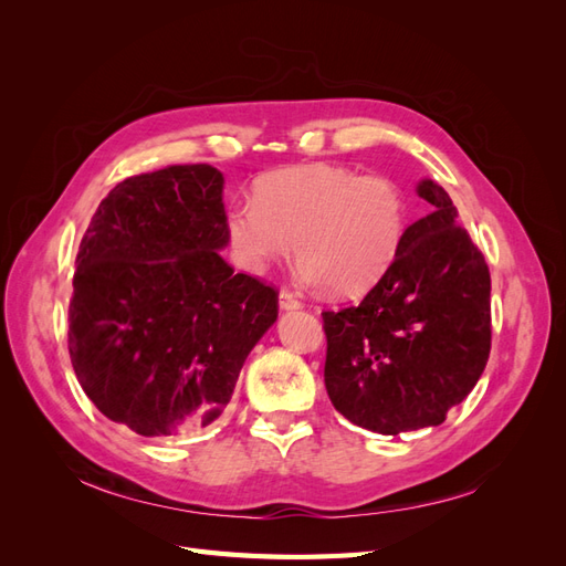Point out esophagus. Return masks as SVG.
I'll list each match as a JSON object with an SVG mask.
<instances>
[{
  "instance_id": "1",
  "label": "esophagus",
  "mask_w": 566,
  "mask_h": 566,
  "mask_svg": "<svg viewBox=\"0 0 566 566\" xmlns=\"http://www.w3.org/2000/svg\"><path fill=\"white\" fill-rule=\"evenodd\" d=\"M279 306H281L283 312H293V310H300L302 302L293 293H290V290H281V293H279Z\"/></svg>"
}]
</instances>
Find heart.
<instances>
[{"instance_id": "obj_1", "label": "heart", "mask_w": 566, "mask_h": 566, "mask_svg": "<svg viewBox=\"0 0 566 566\" xmlns=\"http://www.w3.org/2000/svg\"><path fill=\"white\" fill-rule=\"evenodd\" d=\"M410 221L408 196L385 175L314 163L256 179L252 200L227 208L233 260L262 273L293 252L310 283L337 297H358L397 262Z\"/></svg>"}]
</instances>
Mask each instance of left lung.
<instances>
[{
	"instance_id": "1",
	"label": "left lung",
	"mask_w": 566,
	"mask_h": 566,
	"mask_svg": "<svg viewBox=\"0 0 566 566\" xmlns=\"http://www.w3.org/2000/svg\"><path fill=\"white\" fill-rule=\"evenodd\" d=\"M430 210L408 227L385 279L354 306L323 312L325 389L349 422L401 434L447 420L491 352V276L449 193L418 184Z\"/></svg>"
}]
</instances>
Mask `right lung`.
Listing matches in <instances>:
<instances>
[{
    "label": "right lung",
    "mask_w": 566,
    "mask_h": 566,
    "mask_svg": "<svg viewBox=\"0 0 566 566\" xmlns=\"http://www.w3.org/2000/svg\"><path fill=\"white\" fill-rule=\"evenodd\" d=\"M224 175L172 165L119 181L77 252L67 352L84 394L142 437L212 424L248 354L279 318V293L219 252Z\"/></svg>",
    "instance_id": "right-lung-1"
}]
</instances>
